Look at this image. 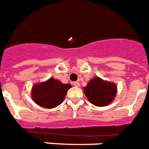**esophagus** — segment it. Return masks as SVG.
I'll return each instance as SVG.
<instances>
[{"mask_svg": "<svg viewBox=\"0 0 149 149\" xmlns=\"http://www.w3.org/2000/svg\"><path fill=\"white\" fill-rule=\"evenodd\" d=\"M73 85L74 87H80V83L78 81H74L73 83Z\"/></svg>", "mask_w": 149, "mask_h": 149, "instance_id": "34e87169", "label": "esophagus"}]
</instances>
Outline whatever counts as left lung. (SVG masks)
<instances>
[{
    "instance_id": "obj_1",
    "label": "left lung",
    "mask_w": 149,
    "mask_h": 149,
    "mask_svg": "<svg viewBox=\"0 0 149 149\" xmlns=\"http://www.w3.org/2000/svg\"><path fill=\"white\" fill-rule=\"evenodd\" d=\"M84 93L91 104L97 107L106 106L117 94V86L113 82L95 77L84 88Z\"/></svg>"
}]
</instances>
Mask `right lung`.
<instances>
[{
    "label": "right lung",
    "instance_id": "add662e5",
    "mask_svg": "<svg viewBox=\"0 0 149 149\" xmlns=\"http://www.w3.org/2000/svg\"><path fill=\"white\" fill-rule=\"evenodd\" d=\"M70 84H63L54 78L34 84L31 89V97L37 104L45 108H53L63 102Z\"/></svg>",
    "mask_w": 149,
    "mask_h": 149
}]
</instances>
